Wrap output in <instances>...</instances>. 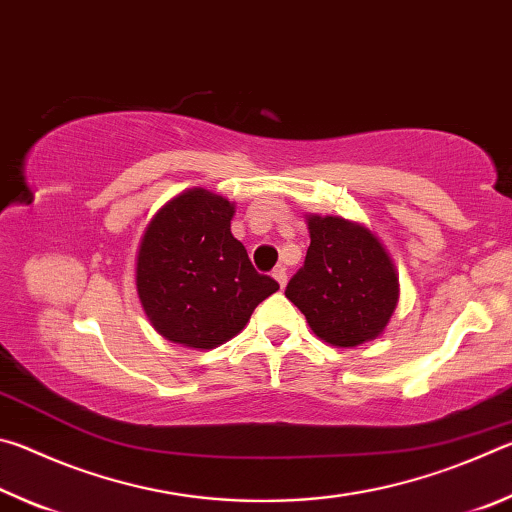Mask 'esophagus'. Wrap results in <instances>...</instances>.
I'll return each mask as SVG.
<instances>
[{
	"label": "esophagus",
	"mask_w": 512,
	"mask_h": 512,
	"mask_svg": "<svg viewBox=\"0 0 512 512\" xmlns=\"http://www.w3.org/2000/svg\"><path fill=\"white\" fill-rule=\"evenodd\" d=\"M273 277L277 280V284H280V287L284 289V284H287V268H284V266H277L275 271H273Z\"/></svg>",
	"instance_id": "34e87169"
}]
</instances>
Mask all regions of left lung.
I'll return each instance as SVG.
<instances>
[{
	"label": "left lung",
	"mask_w": 512,
	"mask_h": 512,
	"mask_svg": "<svg viewBox=\"0 0 512 512\" xmlns=\"http://www.w3.org/2000/svg\"><path fill=\"white\" fill-rule=\"evenodd\" d=\"M311 244L287 296L320 341L357 348L377 339L400 298L397 271L368 228L341 216H307Z\"/></svg>",
	"instance_id": "obj_1"
}]
</instances>
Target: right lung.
I'll list each match as a JSON object with an SVG mask.
<instances>
[{"mask_svg": "<svg viewBox=\"0 0 512 512\" xmlns=\"http://www.w3.org/2000/svg\"><path fill=\"white\" fill-rule=\"evenodd\" d=\"M235 205L187 189L160 207L137 250V296L151 325L173 343L212 350L246 327L259 302L280 289L250 264L232 237Z\"/></svg>", "mask_w": 512, "mask_h": 512, "instance_id": "add662e5", "label": "right lung"}]
</instances>
